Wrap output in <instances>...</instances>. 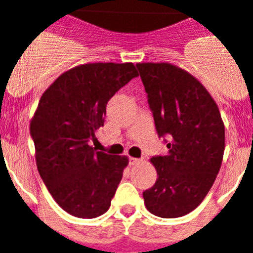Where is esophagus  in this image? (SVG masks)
<instances>
[{
  "label": "esophagus",
  "mask_w": 253,
  "mask_h": 253,
  "mask_svg": "<svg viewBox=\"0 0 253 253\" xmlns=\"http://www.w3.org/2000/svg\"><path fill=\"white\" fill-rule=\"evenodd\" d=\"M141 159H137V158H129V165L130 166H137L141 163Z\"/></svg>",
  "instance_id": "esophagus-1"
}]
</instances>
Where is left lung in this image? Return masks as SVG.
<instances>
[{
  "mask_svg": "<svg viewBox=\"0 0 253 253\" xmlns=\"http://www.w3.org/2000/svg\"><path fill=\"white\" fill-rule=\"evenodd\" d=\"M159 136L169 153L150 162L157 181L143 192L145 207L157 217L177 218L203 203L221 169L225 124L205 86L169 62H138Z\"/></svg>",
  "mask_w": 253,
  "mask_h": 253,
  "instance_id": "8db88e82",
  "label": "left lung"
}]
</instances>
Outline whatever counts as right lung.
I'll return each instance as SVG.
<instances>
[{"label": "right lung", "instance_id": "add662e5", "mask_svg": "<svg viewBox=\"0 0 253 253\" xmlns=\"http://www.w3.org/2000/svg\"><path fill=\"white\" fill-rule=\"evenodd\" d=\"M138 76L132 62L74 66L43 92L30 123L38 171L54 201L78 218H96L111 200L128 166L125 155L92 147L108 100Z\"/></svg>", "mask_w": 253, "mask_h": 253}]
</instances>
